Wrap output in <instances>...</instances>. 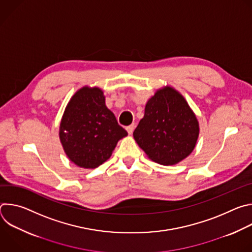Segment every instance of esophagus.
<instances>
[{
    "mask_svg": "<svg viewBox=\"0 0 252 252\" xmlns=\"http://www.w3.org/2000/svg\"><path fill=\"white\" fill-rule=\"evenodd\" d=\"M134 127H135L134 124H131L130 126H127L126 127V131H127L128 134H131L132 131H133V129H134Z\"/></svg>",
    "mask_w": 252,
    "mask_h": 252,
    "instance_id": "34e87169",
    "label": "esophagus"
}]
</instances>
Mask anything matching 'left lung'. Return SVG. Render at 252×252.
<instances>
[{"instance_id":"1","label":"left lung","mask_w":252,"mask_h":252,"mask_svg":"<svg viewBox=\"0 0 252 252\" xmlns=\"http://www.w3.org/2000/svg\"><path fill=\"white\" fill-rule=\"evenodd\" d=\"M199 134L197 119L177 91L165 87L157 91L133 131L139 148L154 161L172 165L188 158Z\"/></svg>"}]
</instances>
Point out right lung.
<instances>
[{"mask_svg":"<svg viewBox=\"0 0 252 252\" xmlns=\"http://www.w3.org/2000/svg\"><path fill=\"white\" fill-rule=\"evenodd\" d=\"M126 135L106 107L102 91L95 87H84L71 96L60 125L65 155L84 168H95L109 159L118 141Z\"/></svg>","mask_w":252,"mask_h":252,"instance_id":"right-lung-1","label":"right lung"}]
</instances>
